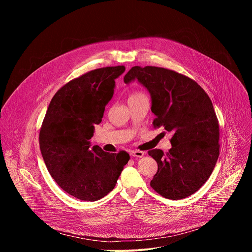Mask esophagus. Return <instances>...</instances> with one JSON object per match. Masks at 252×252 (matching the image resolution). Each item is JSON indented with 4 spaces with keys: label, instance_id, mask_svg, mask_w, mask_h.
I'll list each match as a JSON object with an SVG mask.
<instances>
[{
    "label": "esophagus",
    "instance_id": "obj_1",
    "mask_svg": "<svg viewBox=\"0 0 252 252\" xmlns=\"http://www.w3.org/2000/svg\"><path fill=\"white\" fill-rule=\"evenodd\" d=\"M129 155L134 158H141V157H143V155H145V153L140 152V151H130Z\"/></svg>",
    "mask_w": 252,
    "mask_h": 252
}]
</instances>
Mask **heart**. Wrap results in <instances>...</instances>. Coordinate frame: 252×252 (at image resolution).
Wrapping results in <instances>:
<instances>
[{"mask_svg":"<svg viewBox=\"0 0 252 252\" xmlns=\"http://www.w3.org/2000/svg\"><path fill=\"white\" fill-rule=\"evenodd\" d=\"M139 96H143V94H141V93H133V94H130V96H129V98H135V97H139Z\"/></svg>","mask_w":252,"mask_h":252,"instance_id":"heart-1","label":"heart"}]
</instances>
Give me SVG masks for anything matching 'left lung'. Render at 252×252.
<instances>
[{
  "instance_id": "8db88e82",
  "label": "left lung",
  "mask_w": 252,
  "mask_h": 252,
  "mask_svg": "<svg viewBox=\"0 0 252 252\" xmlns=\"http://www.w3.org/2000/svg\"><path fill=\"white\" fill-rule=\"evenodd\" d=\"M135 79L151 94L154 127L173 132L166 154L149 152L158 162L151 187L165 198H186L204 185L220 156V125L212 102L195 81L171 69L135 65L124 81Z\"/></svg>"
}]
</instances>
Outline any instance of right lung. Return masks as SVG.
<instances>
[{"label": "right lung", "mask_w": 252, "mask_h": 252, "mask_svg": "<svg viewBox=\"0 0 252 252\" xmlns=\"http://www.w3.org/2000/svg\"><path fill=\"white\" fill-rule=\"evenodd\" d=\"M124 65L96 68L69 81L53 96L39 142L46 166L57 185L81 200L95 201L112 191L129 155L91 148L94 125L114 94Z\"/></svg>", "instance_id": "1"}]
</instances>
